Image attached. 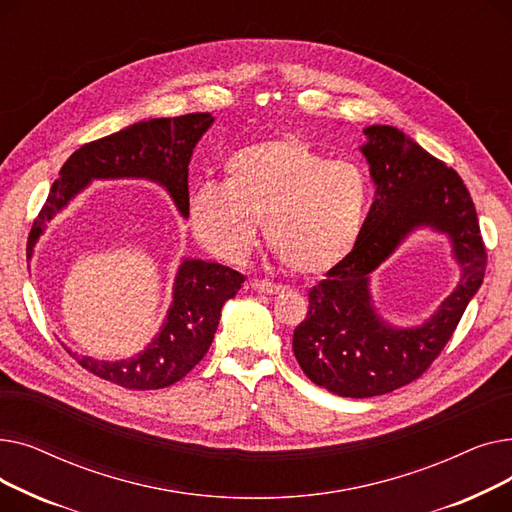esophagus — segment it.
Listing matches in <instances>:
<instances>
[{"instance_id":"obj_1","label":"esophagus","mask_w":512,"mask_h":512,"mask_svg":"<svg viewBox=\"0 0 512 512\" xmlns=\"http://www.w3.org/2000/svg\"><path fill=\"white\" fill-rule=\"evenodd\" d=\"M251 288H253L255 292H261V294H278V292L284 290L280 284L270 282V280H253V282H251Z\"/></svg>"}]
</instances>
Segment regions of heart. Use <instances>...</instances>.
Here are the masks:
<instances>
[{"label": "heart", "instance_id": "b5f03b06", "mask_svg": "<svg viewBox=\"0 0 512 512\" xmlns=\"http://www.w3.org/2000/svg\"><path fill=\"white\" fill-rule=\"evenodd\" d=\"M222 172L224 184H197L186 201V228L215 259L245 261L259 220L267 247L292 274H326L355 249L369 188L353 161L280 137L234 151Z\"/></svg>", "mask_w": 512, "mask_h": 512}]
</instances>
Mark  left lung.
Segmentation results:
<instances>
[{
  "instance_id": "left-lung-1",
  "label": "left lung",
  "mask_w": 512,
  "mask_h": 512,
  "mask_svg": "<svg viewBox=\"0 0 512 512\" xmlns=\"http://www.w3.org/2000/svg\"><path fill=\"white\" fill-rule=\"evenodd\" d=\"M365 134L375 201L355 249L309 290L307 317L292 336L307 378L346 398L380 396L421 378L459 326L488 263L461 176L394 126H369ZM419 225L449 234L462 280L425 325L394 329L370 305L368 274Z\"/></svg>"
}]
</instances>
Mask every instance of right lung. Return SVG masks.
Segmentation results:
<instances>
[{"label": "right lung", "instance_id": "add662e5", "mask_svg": "<svg viewBox=\"0 0 512 512\" xmlns=\"http://www.w3.org/2000/svg\"><path fill=\"white\" fill-rule=\"evenodd\" d=\"M213 124L211 114H186L178 118H153L76 149L53 182L29 234L26 255L45 224L97 178H147L166 186L178 211L186 218L188 161L203 132ZM245 282L242 274L220 263L184 259L174 282V301L161 332L143 353L124 361H74L97 378L126 390H159L182 380L209 351L218 330L222 307Z\"/></svg>", "mask_w": 512, "mask_h": 512}]
</instances>
